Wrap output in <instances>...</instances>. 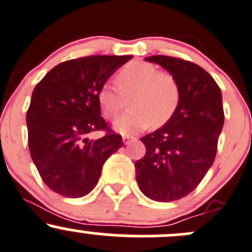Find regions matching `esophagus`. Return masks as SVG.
I'll return each instance as SVG.
<instances>
[{
    "instance_id": "1",
    "label": "esophagus",
    "mask_w": 252,
    "mask_h": 252,
    "mask_svg": "<svg viewBox=\"0 0 252 252\" xmlns=\"http://www.w3.org/2000/svg\"><path fill=\"white\" fill-rule=\"evenodd\" d=\"M136 137H132V136H124L123 137V142H124V144H129L131 143V142H133V141H136Z\"/></svg>"
}]
</instances>
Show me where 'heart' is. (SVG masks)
<instances>
[{"label": "heart", "instance_id": "obj_1", "mask_svg": "<svg viewBox=\"0 0 252 252\" xmlns=\"http://www.w3.org/2000/svg\"><path fill=\"white\" fill-rule=\"evenodd\" d=\"M119 91L104 84L97 94L98 104L108 119H115L124 108V97L132 94V110L115 121L123 134H134L153 123L162 126L175 115L181 100L180 85L170 72L159 71L155 65L133 62L124 66L115 77Z\"/></svg>", "mask_w": 252, "mask_h": 252}]
</instances>
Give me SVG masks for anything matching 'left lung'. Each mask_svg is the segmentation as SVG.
<instances>
[{
    "label": "left lung",
    "mask_w": 252,
    "mask_h": 252,
    "mask_svg": "<svg viewBox=\"0 0 252 252\" xmlns=\"http://www.w3.org/2000/svg\"><path fill=\"white\" fill-rule=\"evenodd\" d=\"M145 61L173 75L181 91L175 115L141 138L145 155L134 164L142 193L167 203L191 193L214 164L224 124L222 93L214 77L191 62L159 54Z\"/></svg>",
    "instance_id": "obj_1"
}]
</instances>
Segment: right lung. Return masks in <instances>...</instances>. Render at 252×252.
Segmentation results:
<instances>
[{
  "mask_svg": "<svg viewBox=\"0 0 252 252\" xmlns=\"http://www.w3.org/2000/svg\"><path fill=\"white\" fill-rule=\"evenodd\" d=\"M132 56H90L63 62L36 85L27 113L32 161L51 190L87 195L98 183L104 162L123 147V138L100 116L97 94L116 69ZM104 130L91 141L88 133Z\"/></svg>",
  "mask_w": 252,
  "mask_h": 252,
  "instance_id": "1",
  "label": "right lung"
}]
</instances>
